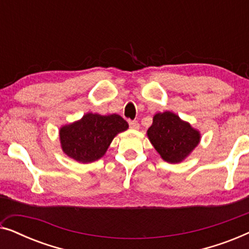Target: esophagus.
Returning a JSON list of instances; mask_svg holds the SVG:
<instances>
[{
  "mask_svg": "<svg viewBox=\"0 0 249 249\" xmlns=\"http://www.w3.org/2000/svg\"><path fill=\"white\" fill-rule=\"evenodd\" d=\"M129 127H130L131 129H139V124L138 121H129Z\"/></svg>",
  "mask_w": 249,
  "mask_h": 249,
  "instance_id": "1",
  "label": "esophagus"
}]
</instances>
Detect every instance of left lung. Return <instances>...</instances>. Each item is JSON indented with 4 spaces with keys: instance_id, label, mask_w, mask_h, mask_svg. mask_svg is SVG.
Here are the masks:
<instances>
[{
    "instance_id": "1",
    "label": "left lung",
    "mask_w": 249,
    "mask_h": 249,
    "mask_svg": "<svg viewBox=\"0 0 249 249\" xmlns=\"http://www.w3.org/2000/svg\"><path fill=\"white\" fill-rule=\"evenodd\" d=\"M149 141L164 161L181 162L198 145L199 132L172 112L158 113L147 130Z\"/></svg>"
}]
</instances>
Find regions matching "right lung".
Here are the masks:
<instances>
[{
  "instance_id": "right-lung-1",
  "label": "right lung",
  "mask_w": 249,
  "mask_h": 249,
  "mask_svg": "<svg viewBox=\"0 0 249 249\" xmlns=\"http://www.w3.org/2000/svg\"><path fill=\"white\" fill-rule=\"evenodd\" d=\"M127 129V121L118 114L87 113L81 120L61 128V146L70 158L89 163L101 159L114 136Z\"/></svg>"
}]
</instances>
